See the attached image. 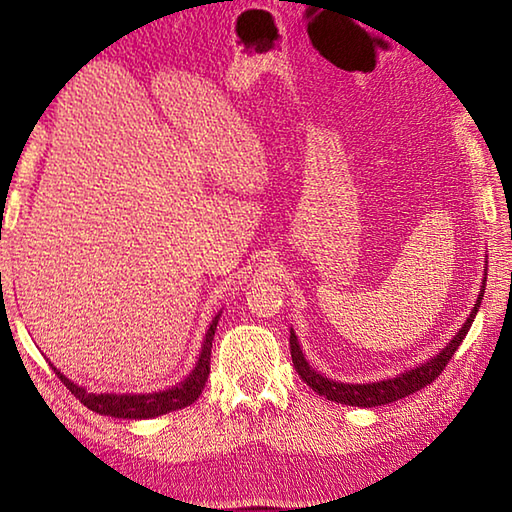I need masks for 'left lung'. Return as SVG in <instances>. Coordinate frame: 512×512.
Here are the masks:
<instances>
[{
	"instance_id": "8db88e82",
	"label": "left lung",
	"mask_w": 512,
	"mask_h": 512,
	"mask_svg": "<svg viewBox=\"0 0 512 512\" xmlns=\"http://www.w3.org/2000/svg\"><path fill=\"white\" fill-rule=\"evenodd\" d=\"M485 275H488V273H485ZM483 284H485V277H483ZM483 291H485V287L479 293V300H476L470 318L465 320V325L458 329V334L454 336L452 341H449V345H445L443 352H438L431 361H424L422 366L413 368L409 372H402V375H397L393 379L372 381V384H341V381H334V379H327L323 375H318L314 368H309V363L305 361V354H302L300 345H298L296 334H293V329H291L289 345H291L293 366H296L298 375L307 381V386L314 388L318 395H325L329 402H341V404H348V406H363V409L397 402V400H402V397H409L415 391H420V388L429 386L431 381L445 370L449 359H452L454 352L458 350V345L463 343L465 334L470 332L472 320L476 316V311H479V305L483 300Z\"/></svg>"
}]
</instances>
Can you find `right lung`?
I'll list each match as a JSON object with an SVG mask.
<instances>
[{"instance_id":"add662e5","label":"right lung","mask_w":512,"mask_h":512,"mask_svg":"<svg viewBox=\"0 0 512 512\" xmlns=\"http://www.w3.org/2000/svg\"><path fill=\"white\" fill-rule=\"evenodd\" d=\"M219 323V316L212 320L210 329H207L201 357H198L196 368L192 370L185 381H180L178 386L169 388V391L149 393V395H117V393H88L83 386H76L74 381H69L63 372L56 370L58 379L72 391V395L83 406H88L90 411L99 415H112V418H128V420H144V418H158V415L185 409V406L194 404L198 395L203 393L207 375H210V357H212V341H214V329Z\"/></svg>"}]
</instances>
